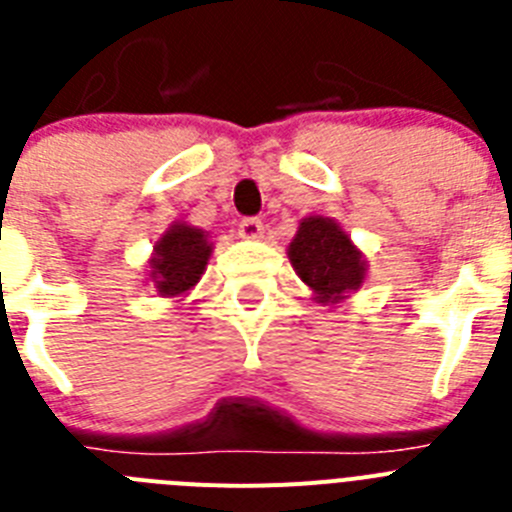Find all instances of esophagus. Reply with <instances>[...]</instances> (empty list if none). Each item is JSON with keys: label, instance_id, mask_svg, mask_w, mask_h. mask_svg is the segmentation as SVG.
Masks as SVG:
<instances>
[{"label": "esophagus", "instance_id": "obj_1", "mask_svg": "<svg viewBox=\"0 0 512 512\" xmlns=\"http://www.w3.org/2000/svg\"><path fill=\"white\" fill-rule=\"evenodd\" d=\"M238 233L246 241H259L261 235H264V223H261L259 217H243L241 225H238Z\"/></svg>", "mask_w": 512, "mask_h": 512}]
</instances>
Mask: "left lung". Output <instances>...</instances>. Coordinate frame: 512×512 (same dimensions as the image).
Masks as SVG:
<instances>
[{
	"mask_svg": "<svg viewBox=\"0 0 512 512\" xmlns=\"http://www.w3.org/2000/svg\"><path fill=\"white\" fill-rule=\"evenodd\" d=\"M297 277L312 289L315 300L333 305L364 284L366 261L341 225L330 217L310 215L297 228L287 248Z\"/></svg>",
	"mask_w": 512,
	"mask_h": 512,
	"instance_id": "left-lung-1",
	"label": "left lung"
}]
</instances>
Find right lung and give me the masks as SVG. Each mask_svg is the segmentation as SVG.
Segmentation results:
<instances>
[{
  "instance_id": "add662e5",
  "label": "right lung",
  "mask_w": 512,
  "mask_h": 512,
  "mask_svg": "<svg viewBox=\"0 0 512 512\" xmlns=\"http://www.w3.org/2000/svg\"><path fill=\"white\" fill-rule=\"evenodd\" d=\"M212 243L207 233L192 228L187 223H174L153 246V256L148 261L153 287L161 297H182L205 274L210 261Z\"/></svg>"
}]
</instances>
